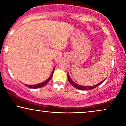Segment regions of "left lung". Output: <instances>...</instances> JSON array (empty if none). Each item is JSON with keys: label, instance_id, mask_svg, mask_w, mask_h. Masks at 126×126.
Masks as SVG:
<instances>
[{"label": "left lung", "instance_id": "1", "mask_svg": "<svg viewBox=\"0 0 126 126\" xmlns=\"http://www.w3.org/2000/svg\"><path fill=\"white\" fill-rule=\"evenodd\" d=\"M67 77H68V81H69V82L70 83V84H71L72 86H73L75 88H76L77 89H79V90H91V89H93L97 88V86H98L99 85H101V83H103L105 81V80L106 79V78H105V79L103 80V81L101 82L98 83V84H97L95 85H94V86H82V85H78V84H77V83H75L74 82H73V80H72L71 78L70 77L69 74H68V73L67 74Z\"/></svg>", "mask_w": 126, "mask_h": 126}]
</instances>
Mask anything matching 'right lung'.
<instances>
[{
  "label": "right lung",
  "mask_w": 126,
  "mask_h": 126,
  "mask_svg": "<svg viewBox=\"0 0 126 126\" xmlns=\"http://www.w3.org/2000/svg\"><path fill=\"white\" fill-rule=\"evenodd\" d=\"M54 67V68H55ZM53 71H54V69L53 70V73H52V74L51 75V76L49 77V78H48L46 80H45L44 82H43L42 83H38V84H37V85H26V86H28V88H33V89H37V88H41V87H43L45 85H46L47 83L51 79L52 77V75H53Z\"/></svg>",
  "instance_id": "obj_1"
}]
</instances>
